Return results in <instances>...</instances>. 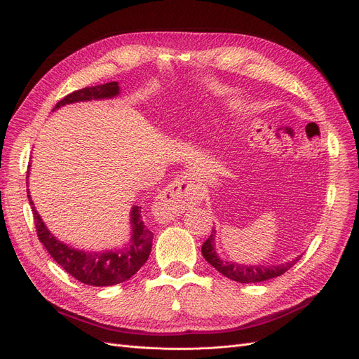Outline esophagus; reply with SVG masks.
I'll return each instance as SVG.
<instances>
[{
	"instance_id": "1",
	"label": "esophagus",
	"mask_w": 359,
	"mask_h": 359,
	"mask_svg": "<svg viewBox=\"0 0 359 359\" xmlns=\"http://www.w3.org/2000/svg\"><path fill=\"white\" fill-rule=\"evenodd\" d=\"M199 201V189L192 176H177L157 196L153 205L156 221L165 224L183 214Z\"/></svg>"
}]
</instances>
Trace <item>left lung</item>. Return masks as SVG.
<instances>
[{
	"label": "left lung",
	"instance_id": "obj_1",
	"mask_svg": "<svg viewBox=\"0 0 359 359\" xmlns=\"http://www.w3.org/2000/svg\"><path fill=\"white\" fill-rule=\"evenodd\" d=\"M215 230H212L211 236L206 238V241L202 244V255L205 260L212 265L219 273L224 276H227L236 282H240V284H256V282L262 280H268L276 276H280L282 273H285L288 269H291L295 263L299 260L301 256L279 263V265H269V266H263V265H240V263L234 262H227L219 259L215 250Z\"/></svg>",
	"mask_w": 359,
	"mask_h": 359
}]
</instances>
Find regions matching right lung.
Segmentation results:
<instances>
[{"label": "right lung", "instance_id": "1", "mask_svg": "<svg viewBox=\"0 0 359 359\" xmlns=\"http://www.w3.org/2000/svg\"><path fill=\"white\" fill-rule=\"evenodd\" d=\"M119 90L121 88L116 81L86 87L68 94L61 102L56 103L55 109L77 102L113 99L118 96ZM27 194H30L29 189ZM27 198L32 205L36 231L41 243L58 265H61L71 276L83 282V284L93 287H110L121 284V282L134 276L147 262L151 248H153V233L145 227L141 217V206L134 205L130 208L132 234L128 244L115 250L87 252L74 249L69 244L53 237V234L46 229L41 215L37 214L30 195H27Z\"/></svg>", "mask_w": 359, "mask_h": 359}]
</instances>
